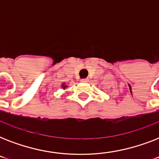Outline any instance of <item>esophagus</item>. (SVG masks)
<instances>
[{
  "mask_svg": "<svg viewBox=\"0 0 159 159\" xmlns=\"http://www.w3.org/2000/svg\"><path fill=\"white\" fill-rule=\"evenodd\" d=\"M88 81H89V80H88V78H83V79L81 80V82H87Z\"/></svg>",
  "mask_w": 159,
  "mask_h": 159,
  "instance_id": "obj_1",
  "label": "esophagus"
}]
</instances>
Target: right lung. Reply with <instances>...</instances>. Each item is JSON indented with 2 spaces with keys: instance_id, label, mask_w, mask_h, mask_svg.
<instances>
[{
  "instance_id": "right-lung-1",
  "label": "right lung",
  "mask_w": 159,
  "mask_h": 159,
  "mask_svg": "<svg viewBox=\"0 0 159 159\" xmlns=\"http://www.w3.org/2000/svg\"><path fill=\"white\" fill-rule=\"evenodd\" d=\"M62 88H63V89H64L65 87H67V86H65V85H64V84H62Z\"/></svg>"
}]
</instances>
